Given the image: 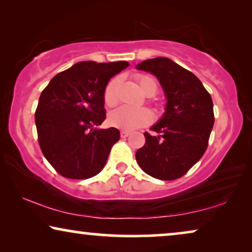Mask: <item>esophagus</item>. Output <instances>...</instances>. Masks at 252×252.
I'll list each match as a JSON object with an SVG mask.
<instances>
[{
	"label": "esophagus",
	"mask_w": 252,
	"mask_h": 252,
	"mask_svg": "<svg viewBox=\"0 0 252 252\" xmlns=\"http://www.w3.org/2000/svg\"><path fill=\"white\" fill-rule=\"evenodd\" d=\"M129 135V132H127V130H122V132H120V136L123 137V139H125V137H127Z\"/></svg>",
	"instance_id": "34e87169"
}]
</instances>
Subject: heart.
Instances as JSON below:
<instances>
[{
  "instance_id": "b5f03b06",
  "label": "heart",
  "mask_w": 252,
  "mask_h": 252,
  "mask_svg": "<svg viewBox=\"0 0 252 252\" xmlns=\"http://www.w3.org/2000/svg\"><path fill=\"white\" fill-rule=\"evenodd\" d=\"M136 81L144 95L154 96L158 91L156 79L148 74L136 75ZM118 79H112L104 89V102L108 106H113L118 102ZM153 120V115L146 108H130L119 106L110 112L109 124L116 128L123 130H133L147 126Z\"/></svg>"
}]
</instances>
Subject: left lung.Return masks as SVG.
I'll list each match as a JSON object with an SVG mask.
<instances>
[{
    "instance_id": "8db88e82",
    "label": "left lung",
    "mask_w": 252,
    "mask_h": 252,
    "mask_svg": "<svg viewBox=\"0 0 252 252\" xmlns=\"http://www.w3.org/2000/svg\"><path fill=\"white\" fill-rule=\"evenodd\" d=\"M136 68L155 74L167 98L165 113L136 151L139 166L150 177L175 180L185 175L204 155L215 113L211 95L190 71L170 58L143 61Z\"/></svg>"
}]
</instances>
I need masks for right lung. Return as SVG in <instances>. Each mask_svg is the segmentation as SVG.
<instances>
[{
  "label": "right lung",
  "mask_w": 252,
  "mask_h": 252,
  "mask_svg": "<svg viewBox=\"0 0 252 252\" xmlns=\"http://www.w3.org/2000/svg\"><path fill=\"white\" fill-rule=\"evenodd\" d=\"M80 62L55 75L41 93L35 125L41 151L64 178L88 179L104 167L120 133L95 128L105 119L104 89L110 79L128 66Z\"/></svg>",
  "instance_id": "1"
}]
</instances>
